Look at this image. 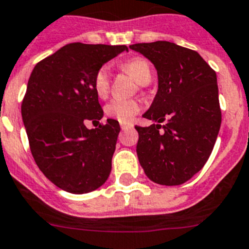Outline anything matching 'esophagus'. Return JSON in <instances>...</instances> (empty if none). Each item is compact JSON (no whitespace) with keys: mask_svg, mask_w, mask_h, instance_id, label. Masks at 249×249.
<instances>
[{"mask_svg":"<svg viewBox=\"0 0 249 249\" xmlns=\"http://www.w3.org/2000/svg\"><path fill=\"white\" fill-rule=\"evenodd\" d=\"M120 126H122V130H127L130 129V127H133V124H124V123H122Z\"/></svg>","mask_w":249,"mask_h":249,"instance_id":"obj_1","label":"esophagus"}]
</instances>
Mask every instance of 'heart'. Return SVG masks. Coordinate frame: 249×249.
I'll return each instance as SVG.
<instances>
[{
    "label": "heart",
    "instance_id": "obj_1",
    "mask_svg": "<svg viewBox=\"0 0 249 249\" xmlns=\"http://www.w3.org/2000/svg\"><path fill=\"white\" fill-rule=\"evenodd\" d=\"M122 69L133 75L141 86L149 84L152 79V68L149 60L142 57H134L122 64ZM95 93L100 98L108 95L110 88V71L108 66H103L95 71L93 79ZM141 105L136 99H122L116 98L105 105V114L120 123L127 124L134 119V116L140 111Z\"/></svg>",
    "mask_w": 249,
    "mask_h": 249
}]
</instances>
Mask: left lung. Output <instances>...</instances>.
Returning <instances> with one entry per match:
<instances>
[{
  "label": "left lung",
  "mask_w": 249,
  "mask_h": 249,
  "mask_svg": "<svg viewBox=\"0 0 249 249\" xmlns=\"http://www.w3.org/2000/svg\"><path fill=\"white\" fill-rule=\"evenodd\" d=\"M130 49L146 57L159 78L155 99L142 115L156 124L135 126L139 162L154 182L181 185L205 166L221 127L216 71L196 51L171 42Z\"/></svg>",
  "instance_id": "8db88e82"
}]
</instances>
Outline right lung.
<instances>
[{
    "instance_id": "obj_1",
    "label": "right lung",
    "mask_w": 249,
    "mask_h": 249,
    "mask_svg": "<svg viewBox=\"0 0 249 249\" xmlns=\"http://www.w3.org/2000/svg\"><path fill=\"white\" fill-rule=\"evenodd\" d=\"M126 46L69 43L36 64L21 111L37 166L49 181L71 194H88L108 180L120 131L103 118L94 89L95 71Z\"/></svg>"
}]
</instances>
